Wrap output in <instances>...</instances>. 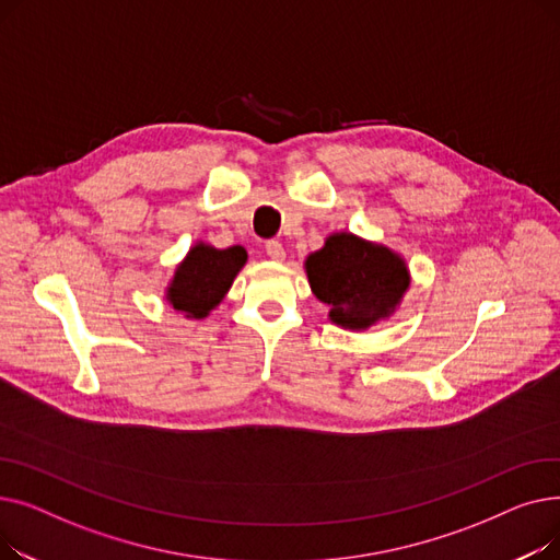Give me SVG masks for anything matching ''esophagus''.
I'll return each mask as SVG.
<instances>
[{
  "label": "esophagus",
  "instance_id": "1",
  "mask_svg": "<svg viewBox=\"0 0 560 560\" xmlns=\"http://www.w3.org/2000/svg\"><path fill=\"white\" fill-rule=\"evenodd\" d=\"M265 254H268L272 260H283L285 258V249L279 241H268L265 243Z\"/></svg>",
  "mask_w": 560,
  "mask_h": 560
}]
</instances>
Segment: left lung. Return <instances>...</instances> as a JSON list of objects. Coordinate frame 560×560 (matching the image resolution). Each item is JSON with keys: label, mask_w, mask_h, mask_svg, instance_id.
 <instances>
[{"label": "left lung", "mask_w": 560, "mask_h": 560, "mask_svg": "<svg viewBox=\"0 0 560 560\" xmlns=\"http://www.w3.org/2000/svg\"><path fill=\"white\" fill-rule=\"evenodd\" d=\"M313 295L331 306L329 319L351 331H365L388 319L410 288L406 260L386 245L359 235L331 233L325 247L304 260Z\"/></svg>", "instance_id": "1"}]
</instances>
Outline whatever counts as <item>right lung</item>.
Segmentation results:
<instances>
[{"label": "right lung", "mask_w": 560, "mask_h": 560, "mask_svg": "<svg viewBox=\"0 0 560 560\" xmlns=\"http://www.w3.org/2000/svg\"><path fill=\"white\" fill-rule=\"evenodd\" d=\"M245 262L247 252L241 245L218 249L199 241L176 265L174 277L165 288V302L190 319L209 317V313L224 300Z\"/></svg>", "instance_id": "right-lung-1"}]
</instances>
